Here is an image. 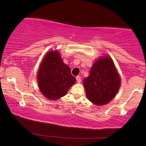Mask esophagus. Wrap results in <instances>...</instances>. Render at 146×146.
Returning <instances> with one entry per match:
<instances>
[{
    "label": "esophagus",
    "instance_id": "34e87169",
    "mask_svg": "<svg viewBox=\"0 0 146 146\" xmlns=\"http://www.w3.org/2000/svg\"><path fill=\"white\" fill-rule=\"evenodd\" d=\"M76 80H77V82H78V83L81 82V81H82L81 77H80V76H77L76 77Z\"/></svg>",
    "mask_w": 146,
    "mask_h": 146
}]
</instances>
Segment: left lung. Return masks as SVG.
I'll return each mask as SVG.
<instances>
[{
  "mask_svg": "<svg viewBox=\"0 0 146 146\" xmlns=\"http://www.w3.org/2000/svg\"><path fill=\"white\" fill-rule=\"evenodd\" d=\"M87 98L96 105L108 104L115 98L120 86V78L113 60L104 57L97 60L88 78L84 79Z\"/></svg>",
  "mask_w": 146,
  "mask_h": 146,
  "instance_id": "8db88e82",
  "label": "left lung"
}]
</instances>
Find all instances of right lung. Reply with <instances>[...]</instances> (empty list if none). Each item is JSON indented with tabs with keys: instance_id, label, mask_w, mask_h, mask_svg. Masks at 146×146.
Returning a JSON list of instances; mask_svg holds the SVG:
<instances>
[{
	"instance_id": "1",
	"label": "right lung",
	"mask_w": 146,
	"mask_h": 146,
	"mask_svg": "<svg viewBox=\"0 0 146 146\" xmlns=\"http://www.w3.org/2000/svg\"><path fill=\"white\" fill-rule=\"evenodd\" d=\"M40 91L49 100H58L64 96L75 78L71 75V68L63 62L58 51H50L40 64L38 74Z\"/></svg>"
}]
</instances>
